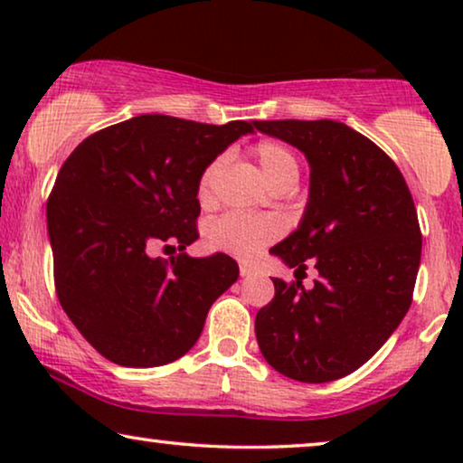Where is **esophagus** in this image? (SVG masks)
Returning <instances> with one entry per match:
<instances>
[{
	"instance_id": "esophagus-1",
	"label": "esophagus",
	"mask_w": 463,
	"mask_h": 463,
	"mask_svg": "<svg viewBox=\"0 0 463 463\" xmlns=\"http://www.w3.org/2000/svg\"><path fill=\"white\" fill-rule=\"evenodd\" d=\"M252 274H255V268H252V265H249V263H240V276H242V278H250Z\"/></svg>"
}]
</instances>
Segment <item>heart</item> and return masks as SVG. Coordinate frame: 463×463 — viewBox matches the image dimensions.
<instances>
[{
	"label": "heart",
	"instance_id": "b5f03b06",
	"mask_svg": "<svg viewBox=\"0 0 463 463\" xmlns=\"http://www.w3.org/2000/svg\"><path fill=\"white\" fill-rule=\"evenodd\" d=\"M255 160L261 168L265 181L271 189L295 185L299 179V162L287 145L278 141H261L252 149ZM225 166V156H217L206 164L198 179V198L200 202H211L217 185L221 170ZM282 225L276 217H257V214L227 213L223 217L214 219L208 227V240L217 249L230 252L233 257L250 259L255 257L265 244L280 236Z\"/></svg>",
	"mask_w": 463,
	"mask_h": 463
}]
</instances>
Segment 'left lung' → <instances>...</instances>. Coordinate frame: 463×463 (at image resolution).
Segmentation results:
<instances>
[{"mask_svg": "<svg viewBox=\"0 0 463 463\" xmlns=\"http://www.w3.org/2000/svg\"><path fill=\"white\" fill-rule=\"evenodd\" d=\"M255 128L303 151L309 200L297 230L269 252L318 280L274 278L257 312L263 358L297 382L350 375L382 347L413 301L421 232L407 181L371 138L333 119H271Z\"/></svg>", "mask_w": 463, "mask_h": 463, "instance_id": "obj_1", "label": "left lung"}]
</instances>
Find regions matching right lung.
<instances>
[{"instance_id":"right-lung-1","label":"right lung","mask_w":463,"mask_h":463,"mask_svg":"<svg viewBox=\"0 0 463 463\" xmlns=\"http://www.w3.org/2000/svg\"><path fill=\"white\" fill-rule=\"evenodd\" d=\"M252 130L242 119L214 126L147 113L94 132L62 164L46 208L54 287L100 356L149 369L198 341L208 309L240 274L223 252H183L198 240V179ZM173 241L176 258L150 255Z\"/></svg>"}]
</instances>
